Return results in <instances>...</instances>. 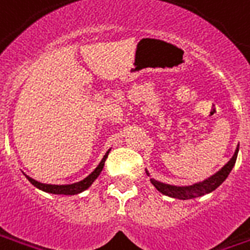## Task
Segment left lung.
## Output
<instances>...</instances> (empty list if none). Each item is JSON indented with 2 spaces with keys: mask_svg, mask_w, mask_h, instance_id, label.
I'll return each mask as SVG.
<instances>
[{
  "mask_svg": "<svg viewBox=\"0 0 250 250\" xmlns=\"http://www.w3.org/2000/svg\"><path fill=\"white\" fill-rule=\"evenodd\" d=\"M238 153V146L236 151H234L233 156L229 160L225 166H224L220 171H217L214 175L209 176L208 179H205L203 182L195 183L192 186H184V187H177V186H171V184H166V183L158 182L155 179H149L152 186L158 189L159 192H162L163 195L169 196V197H175V199H180V200H189V199H195V197H199V196L207 195V193H210L213 192L216 188H219L225 179L228 177V175L232 171V168L234 167L236 164V159H237ZM147 175L149 176L148 171Z\"/></svg>",
  "mask_w": 250,
  "mask_h": 250,
  "instance_id": "1",
  "label": "left lung"
}]
</instances>
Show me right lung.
Here are the masks:
<instances>
[{
  "label": "right lung",
  "instance_id": "add662e5",
  "mask_svg": "<svg viewBox=\"0 0 250 250\" xmlns=\"http://www.w3.org/2000/svg\"><path fill=\"white\" fill-rule=\"evenodd\" d=\"M110 151L111 149L107 151L106 155H104L103 159L101 160V163L98 164V167L95 168V169H94V171H92L87 177H84L83 180H81V182L78 183H74V184H63V186H57V184H45V183L37 182V180H34L33 177L27 176V175H25V173H23V175L26 176L27 180H29L33 186L37 187V188L41 189V191L47 192V193H54V195H78V193H81V192L86 191L88 187L95 182V179L101 175L102 169H103V167H104V162H106V159L107 156H108Z\"/></svg>",
  "mask_w": 250,
  "mask_h": 250
}]
</instances>
